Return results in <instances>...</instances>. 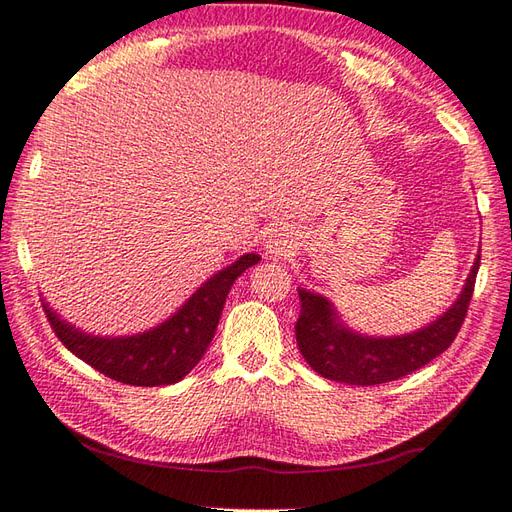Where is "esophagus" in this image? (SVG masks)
I'll use <instances>...</instances> for the list:
<instances>
[{
	"label": "esophagus",
	"instance_id": "obj_1",
	"mask_svg": "<svg viewBox=\"0 0 512 512\" xmlns=\"http://www.w3.org/2000/svg\"><path fill=\"white\" fill-rule=\"evenodd\" d=\"M266 248H268V253H270V255H284V253H286V248H290V246H288V237H286L284 233H275V235H270Z\"/></svg>",
	"mask_w": 512,
	"mask_h": 512
}]
</instances>
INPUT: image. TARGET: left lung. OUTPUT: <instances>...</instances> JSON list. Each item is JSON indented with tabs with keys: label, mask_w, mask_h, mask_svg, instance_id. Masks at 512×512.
<instances>
[{
	"label": "left lung",
	"mask_w": 512,
	"mask_h": 512,
	"mask_svg": "<svg viewBox=\"0 0 512 512\" xmlns=\"http://www.w3.org/2000/svg\"><path fill=\"white\" fill-rule=\"evenodd\" d=\"M477 268H480V255L475 259L460 299L449 312H444L427 328L394 339L391 336L372 339L352 332L336 321V312L328 299L299 290L301 310L295 325L299 352L314 372L347 385H383L416 372L449 350L458 336L469 312Z\"/></svg>",
	"instance_id": "8db88e82"
}]
</instances>
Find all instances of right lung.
<instances>
[{
  "mask_svg": "<svg viewBox=\"0 0 512 512\" xmlns=\"http://www.w3.org/2000/svg\"><path fill=\"white\" fill-rule=\"evenodd\" d=\"M257 262L259 255L255 253L239 257L233 266L220 270L195 290V295L169 321L149 332L123 336V339L83 334L61 321L46 303L43 310L59 341L107 378L136 387L173 385L198 365L213 341L233 281Z\"/></svg>",
  "mask_w": 512,
  "mask_h": 512,
  "instance_id": "add662e5",
  "label": "right lung"
}]
</instances>
